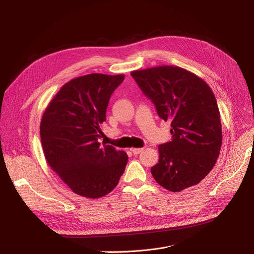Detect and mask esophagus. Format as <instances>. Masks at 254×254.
<instances>
[{
	"instance_id": "34e87169",
	"label": "esophagus",
	"mask_w": 254,
	"mask_h": 254,
	"mask_svg": "<svg viewBox=\"0 0 254 254\" xmlns=\"http://www.w3.org/2000/svg\"><path fill=\"white\" fill-rule=\"evenodd\" d=\"M130 150L135 155H137V154H140L143 151V148H131Z\"/></svg>"
}]
</instances>
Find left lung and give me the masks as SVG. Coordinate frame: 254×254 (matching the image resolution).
<instances>
[{
	"label": "left lung",
	"instance_id": "1",
	"mask_svg": "<svg viewBox=\"0 0 254 254\" xmlns=\"http://www.w3.org/2000/svg\"><path fill=\"white\" fill-rule=\"evenodd\" d=\"M131 77L154 104L158 116L171 122L172 141L158 146L155 181L179 192L201 182L218 158L222 130L220 114L210 86L177 65L132 71Z\"/></svg>",
	"mask_w": 254,
	"mask_h": 254
}]
</instances>
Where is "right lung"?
Instances as JSON below:
<instances>
[{"label":"right lung","mask_w":254,"mask_h":254,"mask_svg":"<svg viewBox=\"0 0 254 254\" xmlns=\"http://www.w3.org/2000/svg\"><path fill=\"white\" fill-rule=\"evenodd\" d=\"M124 79L125 75L98 73L72 79L42 116L40 136L46 161L79 195H106L125 172L127 153L99 142L110 97Z\"/></svg>","instance_id":"1"}]
</instances>
